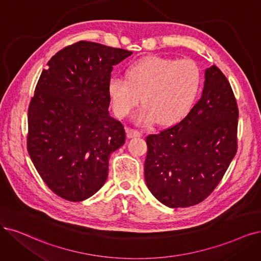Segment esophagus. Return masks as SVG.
Here are the masks:
<instances>
[{"instance_id": "34e87169", "label": "esophagus", "mask_w": 261, "mask_h": 261, "mask_svg": "<svg viewBox=\"0 0 261 261\" xmlns=\"http://www.w3.org/2000/svg\"><path fill=\"white\" fill-rule=\"evenodd\" d=\"M127 137L129 139L132 138H140L142 137V133L136 129H132V128H127Z\"/></svg>"}]
</instances>
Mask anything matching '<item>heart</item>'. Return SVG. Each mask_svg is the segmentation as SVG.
<instances>
[{
    "instance_id": "1",
    "label": "heart",
    "mask_w": 261,
    "mask_h": 261,
    "mask_svg": "<svg viewBox=\"0 0 261 261\" xmlns=\"http://www.w3.org/2000/svg\"><path fill=\"white\" fill-rule=\"evenodd\" d=\"M199 65L191 59L151 57L132 64L127 80L112 77L108 90L118 117H125L140 104L134 116L139 124H172L194 106L201 87Z\"/></svg>"
}]
</instances>
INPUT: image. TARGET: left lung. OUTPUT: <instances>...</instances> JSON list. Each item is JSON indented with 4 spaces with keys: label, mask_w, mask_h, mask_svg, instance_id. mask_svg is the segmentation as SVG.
<instances>
[{
    "label": "left lung",
    "mask_w": 261,
    "mask_h": 261,
    "mask_svg": "<svg viewBox=\"0 0 261 261\" xmlns=\"http://www.w3.org/2000/svg\"><path fill=\"white\" fill-rule=\"evenodd\" d=\"M201 98L177 124L146 138L145 181L169 207L206 199L238 149L239 110L231 86L216 65L205 70Z\"/></svg>",
    "instance_id": "8db88e82"
}]
</instances>
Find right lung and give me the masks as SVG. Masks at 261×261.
Segmentation results:
<instances>
[{"label":"right lung","instance_id":"obj_1","mask_svg":"<svg viewBox=\"0 0 261 261\" xmlns=\"http://www.w3.org/2000/svg\"><path fill=\"white\" fill-rule=\"evenodd\" d=\"M132 51L81 41L48 61L28 111V151L38 174L59 197L80 202L108 178L111 153L125 132L111 117L113 66Z\"/></svg>","mask_w":261,"mask_h":261}]
</instances>
